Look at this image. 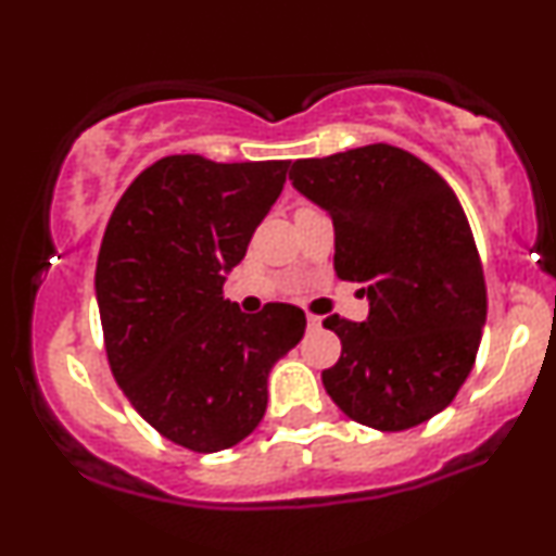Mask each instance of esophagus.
Listing matches in <instances>:
<instances>
[{
  "label": "esophagus",
  "mask_w": 556,
  "mask_h": 556,
  "mask_svg": "<svg viewBox=\"0 0 556 556\" xmlns=\"http://www.w3.org/2000/svg\"><path fill=\"white\" fill-rule=\"evenodd\" d=\"M305 321H308V327H311V329H318V327H321V316L305 314Z\"/></svg>",
  "instance_id": "1"
}]
</instances>
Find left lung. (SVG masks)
I'll return each instance as SVG.
<instances>
[{
	"label": "left lung",
	"mask_w": 556,
	"mask_h": 556,
	"mask_svg": "<svg viewBox=\"0 0 556 556\" xmlns=\"http://www.w3.org/2000/svg\"><path fill=\"white\" fill-rule=\"evenodd\" d=\"M290 180L334 225V271L366 321L329 316L342 355L321 374L348 418L405 431L442 413L476 363L486 282L468 216L439 172L389 143L298 159Z\"/></svg>",
	"instance_id": "left-lung-1"
}]
</instances>
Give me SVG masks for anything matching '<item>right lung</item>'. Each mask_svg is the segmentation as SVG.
<instances>
[{"label":"right lung","mask_w":556,"mask_h":556,"mask_svg":"<svg viewBox=\"0 0 556 556\" xmlns=\"http://www.w3.org/2000/svg\"><path fill=\"white\" fill-rule=\"evenodd\" d=\"M287 167L164 156L106 225L96 261L106 358L140 418L185 450H227L256 429L271 366L303 340L298 305L266 303L251 316L222 292Z\"/></svg>","instance_id":"obj_1"}]
</instances>
